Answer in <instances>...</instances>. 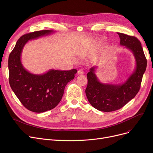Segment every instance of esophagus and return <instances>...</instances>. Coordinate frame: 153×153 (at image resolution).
Segmentation results:
<instances>
[{
    "label": "esophagus",
    "instance_id": "esophagus-1",
    "mask_svg": "<svg viewBox=\"0 0 153 153\" xmlns=\"http://www.w3.org/2000/svg\"><path fill=\"white\" fill-rule=\"evenodd\" d=\"M77 73H78V74H80V75H82V74H84V71H83V70L82 69H79V71H78V72H77Z\"/></svg>",
    "mask_w": 153,
    "mask_h": 153
}]
</instances>
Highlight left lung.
<instances>
[{
    "label": "left lung",
    "mask_w": 153,
    "mask_h": 153,
    "mask_svg": "<svg viewBox=\"0 0 153 153\" xmlns=\"http://www.w3.org/2000/svg\"><path fill=\"white\" fill-rule=\"evenodd\" d=\"M120 45L124 46L133 54L136 68L123 84H104L99 81L95 74L97 67H92L87 74V98L91 105L102 111H113L123 107L133 99L140 91L143 76L146 71L147 60L141 44L134 36L117 33Z\"/></svg>",
    "instance_id": "1"
}]
</instances>
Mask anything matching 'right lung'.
<instances>
[{
	"label": "right lung",
	"mask_w": 153,
	"mask_h": 153,
	"mask_svg": "<svg viewBox=\"0 0 153 153\" xmlns=\"http://www.w3.org/2000/svg\"><path fill=\"white\" fill-rule=\"evenodd\" d=\"M53 30H41L22 36L9 58V84L15 95L28 110L42 113L58 105L66 84L74 78L76 69H50L43 74L30 73L22 65L21 54L25 44L53 33Z\"/></svg>",
	"instance_id": "1"
}]
</instances>
